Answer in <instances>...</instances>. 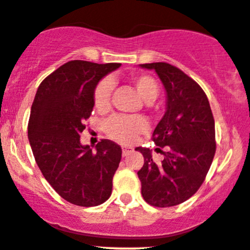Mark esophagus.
<instances>
[{
  "instance_id": "1",
  "label": "esophagus",
  "mask_w": 250,
  "mask_h": 250,
  "mask_svg": "<svg viewBox=\"0 0 250 250\" xmlns=\"http://www.w3.org/2000/svg\"><path fill=\"white\" fill-rule=\"evenodd\" d=\"M131 149L130 148H126V146H123V156H126L127 155V154H130L131 153Z\"/></svg>"
}]
</instances>
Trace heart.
<instances>
[{"mask_svg": "<svg viewBox=\"0 0 250 250\" xmlns=\"http://www.w3.org/2000/svg\"><path fill=\"white\" fill-rule=\"evenodd\" d=\"M137 94L146 102H153L159 95V85L148 74H133L131 77ZM94 106L99 112H106L110 106V83L107 79L100 82L94 90ZM148 130V123L143 117L114 115L104 124V132L109 138L120 144H132L137 137Z\"/></svg>", "mask_w": 250, "mask_h": 250, "instance_id": "obj_1", "label": "heart"}]
</instances>
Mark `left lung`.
<instances>
[{
	"label": "left lung",
	"mask_w": 250,
	"mask_h": 250,
	"mask_svg": "<svg viewBox=\"0 0 250 250\" xmlns=\"http://www.w3.org/2000/svg\"><path fill=\"white\" fill-rule=\"evenodd\" d=\"M141 67L155 69L166 90V112L151 140L167 151L156 164L149 148L137 146L144 158L137 174L146 202L171 207L190 199L207 176L217 148L214 118L202 87L182 69L166 62Z\"/></svg>",
	"instance_id": "1"
}]
</instances>
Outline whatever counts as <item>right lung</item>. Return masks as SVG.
<instances>
[{
    "label": "right lung",
    "instance_id": "1",
    "mask_svg": "<svg viewBox=\"0 0 250 250\" xmlns=\"http://www.w3.org/2000/svg\"><path fill=\"white\" fill-rule=\"evenodd\" d=\"M120 63L72 60L41 83L27 126L33 156L53 189L66 201L95 207L109 199L122 148L101 140L96 150L82 146L81 133L94 108L97 83Z\"/></svg>",
    "mask_w": 250,
    "mask_h": 250
}]
</instances>
